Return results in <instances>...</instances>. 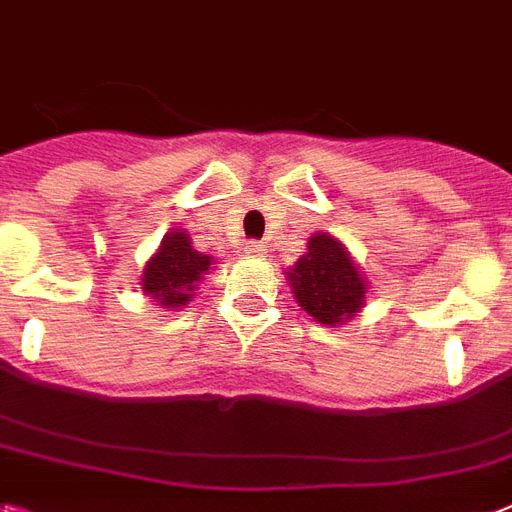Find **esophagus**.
<instances>
[{
  "instance_id": "esophagus-1",
  "label": "esophagus",
  "mask_w": 512,
  "mask_h": 512,
  "mask_svg": "<svg viewBox=\"0 0 512 512\" xmlns=\"http://www.w3.org/2000/svg\"><path fill=\"white\" fill-rule=\"evenodd\" d=\"M244 255L265 257V244L263 242H247V244H244Z\"/></svg>"
}]
</instances>
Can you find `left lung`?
Masks as SVG:
<instances>
[{"label": "left lung", "instance_id": "1", "mask_svg": "<svg viewBox=\"0 0 512 512\" xmlns=\"http://www.w3.org/2000/svg\"><path fill=\"white\" fill-rule=\"evenodd\" d=\"M289 284L299 307L323 326H342L365 302L363 273L347 247L331 234H313L307 252L289 268Z\"/></svg>", "mask_w": 512, "mask_h": 512}]
</instances>
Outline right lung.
<instances>
[{
	"label": "right lung",
	"mask_w": 512,
	"mask_h": 512,
	"mask_svg": "<svg viewBox=\"0 0 512 512\" xmlns=\"http://www.w3.org/2000/svg\"><path fill=\"white\" fill-rule=\"evenodd\" d=\"M210 265H213V257L191 247V239L184 228H173L141 270V292L157 305L181 310L194 297L199 289L197 284L210 270Z\"/></svg>",
	"instance_id": "right-lung-1"
}]
</instances>
